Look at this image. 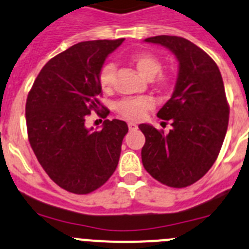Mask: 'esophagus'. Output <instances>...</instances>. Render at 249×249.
<instances>
[{"label":"esophagus","mask_w":249,"mask_h":249,"mask_svg":"<svg viewBox=\"0 0 249 249\" xmlns=\"http://www.w3.org/2000/svg\"><path fill=\"white\" fill-rule=\"evenodd\" d=\"M127 126H129L130 130H136V129H138V125H136L135 123H129V124H127Z\"/></svg>","instance_id":"34e87169"}]
</instances>
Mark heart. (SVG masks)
Returning <instances> with one entry per match:
<instances>
[{"label":"heart","mask_w":249,"mask_h":249,"mask_svg":"<svg viewBox=\"0 0 249 249\" xmlns=\"http://www.w3.org/2000/svg\"><path fill=\"white\" fill-rule=\"evenodd\" d=\"M130 62L133 66L138 69L145 79H154L156 75L160 74L162 64L161 60L150 52H138L130 57ZM115 73V66L114 63H107L100 71L99 74V84L104 90H109L111 88V83H113V77ZM158 83L161 87H165L169 83L167 77H159ZM154 105V100L150 97H136V98H127V99L122 100L118 103L116 109L125 116L126 119L130 120H139L144 116V113L149 110Z\"/></svg>","instance_id":"obj_1"}]
</instances>
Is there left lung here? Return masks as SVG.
<instances>
[{"label":"left lung","mask_w":249,"mask_h":249,"mask_svg":"<svg viewBox=\"0 0 249 249\" xmlns=\"http://www.w3.org/2000/svg\"><path fill=\"white\" fill-rule=\"evenodd\" d=\"M145 42L171 51L178 71L171 98L158 113L172 129L165 135L150 124L139 125L145 135L141 160L152 178L181 189L211 169L225 140L230 109L222 75L213 59L185 38L156 36Z\"/></svg>","instance_id":"left-lung-1"}]
</instances>
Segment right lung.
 <instances>
[{"label":"right lung","instance_id":"add662e5","mask_svg":"<svg viewBox=\"0 0 249 249\" xmlns=\"http://www.w3.org/2000/svg\"><path fill=\"white\" fill-rule=\"evenodd\" d=\"M123 41L71 46L42 68L27 97L31 146L49 178L73 194L99 189L119 162L126 123L107 119L97 131L86 126V118L91 109H99L100 71Z\"/></svg>","mask_w":249,"mask_h":249}]
</instances>
